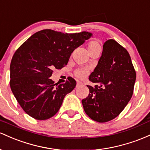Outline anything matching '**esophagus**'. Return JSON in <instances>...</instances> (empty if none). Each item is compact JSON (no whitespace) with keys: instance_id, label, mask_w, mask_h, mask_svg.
Masks as SVG:
<instances>
[{"instance_id":"esophagus-1","label":"esophagus","mask_w":150,"mask_h":150,"mask_svg":"<svg viewBox=\"0 0 150 150\" xmlns=\"http://www.w3.org/2000/svg\"><path fill=\"white\" fill-rule=\"evenodd\" d=\"M81 85H83V83H82L81 81H77V86H81Z\"/></svg>"}]
</instances>
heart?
Returning a JSON list of instances; mask_svg holds the SVG:
<instances>
[{
	"label": "heart",
	"mask_w": 150,
	"mask_h": 150,
	"mask_svg": "<svg viewBox=\"0 0 150 150\" xmlns=\"http://www.w3.org/2000/svg\"><path fill=\"white\" fill-rule=\"evenodd\" d=\"M96 49H100V45L98 42L95 41H91L88 44V52L92 51V50H96ZM75 75L76 76L78 77L79 79H84L86 76L87 74H88V71L86 69H78L75 71Z\"/></svg>",
	"instance_id": "1"
}]
</instances>
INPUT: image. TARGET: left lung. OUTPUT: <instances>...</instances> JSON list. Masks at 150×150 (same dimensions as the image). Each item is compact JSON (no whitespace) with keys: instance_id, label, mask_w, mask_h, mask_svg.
Listing matches in <instances>:
<instances>
[{"instance_id":"8db88e82","label":"left lung","mask_w":150,"mask_h":150,"mask_svg":"<svg viewBox=\"0 0 150 150\" xmlns=\"http://www.w3.org/2000/svg\"><path fill=\"white\" fill-rule=\"evenodd\" d=\"M88 79L96 85L87 86L89 94L81 101L84 111L98 122L114 119L133 93L136 73L128 52L115 40H107Z\"/></svg>"}]
</instances>
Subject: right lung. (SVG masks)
Here are the masks:
<instances>
[{
    "instance_id": "add662e5",
    "label": "right lung",
    "mask_w": 150,
    "mask_h": 150,
    "mask_svg": "<svg viewBox=\"0 0 150 150\" xmlns=\"http://www.w3.org/2000/svg\"><path fill=\"white\" fill-rule=\"evenodd\" d=\"M92 36L88 32L63 33L39 31L17 50L12 58L10 85L24 111L37 120H47L58 112L64 98L76 85L69 78L57 85L50 79L54 69L66 66L75 49Z\"/></svg>"
}]
</instances>
